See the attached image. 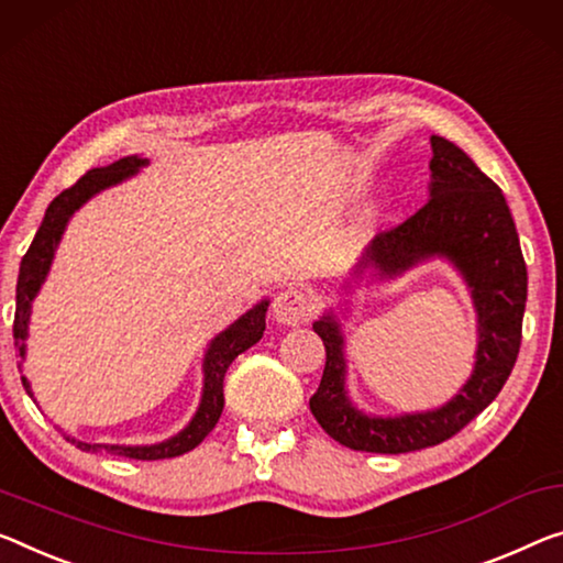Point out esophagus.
I'll return each instance as SVG.
<instances>
[{"label":"esophagus","instance_id":"obj_1","mask_svg":"<svg viewBox=\"0 0 563 563\" xmlns=\"http://www.w3.org/2000/svg\"><path fill=\"white\" fill-rule=\"evenodd\" d=\"M272 314L279 324L287 327H297L301 322H307V317L311 314V299L307 291H301L297 287H289L276 294L274 305H272Z\"/></svg>","mask_w":563,"mask_h":563}]
</instances>
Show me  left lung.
<instances>
[{"instance_id": "left-lung-1", "label": "left lung", "mask_w": 563, "mask_h": 563, "mask_svg": "<svg viewBox=\"0 0 563 563\" xmlns=\"http://www.w3.org/2000/svg\"><path fill=\"white\" fill-rule=\"evenodd\" d=\"M430 198L402 223L379 231L362 264L400 274L428 256H448L461 269L478 309L475 369L445 408L402 418H365L344 395L340 324L332 314L314 322L327 362L309 408L319 426L350 451L400 455L432 448L461 432L496 400L521 350L526 262L516 223L500 188L445 137L432 135Z\"/></svg>"}]
</instances>
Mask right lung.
Returning <instances> with one entry per match:
<instances>
[{"instance_id": "add662e5", "label": "right lung", "mask_w": 563, "mask_h": 563, "mask_svg": "<svg viewBox=\"0 0 563 563\" xmlns=\"http://www.w3.org/2000/svg\"><path fill=\"white\" fill-rule=\"evenodd\" d=\"M145 166L143 158H135V155H128V158H120L115 163H110L106 168H92L85 173V176L77 180L75 186L65 188L55 201L47 206L45 219H42V227L34 233L32 244L27 249V254L22 256L20 264V279H16V311H14V340H16V357L24 360V336H27V322H30V309H32V299L37 289L45 282V276L49 272L52 256H55L57 241L63 236L65 223L70 221V216L80 209V206L88 201L90 196H95L102 188H108L112 184H120V180L133 176V173ZM266 307L269 301H262L254 309H249L239 322H233L227 332H221L216 340L211 342L209 352H206L203 360V397H201V408H198L196 418L191 420L184 432H178L176 438L166 440V443L158 445H90L82 443V440L67 438L73 445L80 448V451H106L108 455H123V457H135V461H163V457H176L184 455L188 451L201 443V440L209 435V432L216 428V422L221 418L223 410V377H227V369L233 360L239 357L241 352H246L252 344L262 340V334L266 330ZM16 367H22V362ZM22 385L27 395H32L27 377H22Z\"/></svg>"}]
</instances>
